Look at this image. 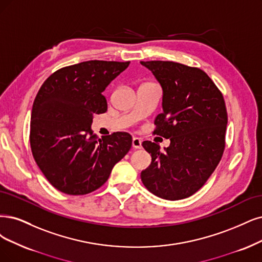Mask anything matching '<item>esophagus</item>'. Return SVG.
Masks as SVG:
<instances>
[{
  "label": "esophagus",
  "mask_w": 262,
  "mask_h": 262,
  "mask_svg": "<svg viewBox=\"0 0 262 262\" xmlns=\"http://www.w3.org/2000/svg\"><path fill=\"white\" fill-rule=\"evenodd\" d=\"M141 143H142L141 139H139V138H137V137L133 138V148H134V149H140V148L142 147Z\"/></svg>",
  "instance_id": "1"
}]
</instances>
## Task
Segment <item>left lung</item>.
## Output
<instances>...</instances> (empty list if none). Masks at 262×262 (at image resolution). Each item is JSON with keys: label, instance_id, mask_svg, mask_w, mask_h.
Segmentation results:
<instances>
[{"label": "left lung", "instance_id": "left-lung-1", "mask_svg": "<svg viewBox=\"0 0 262 262\" xmlns=\"http://www.w3.org/2000/svg\"><path fill=\"white\" fill-rule=\"evenodd\" d=\"M140 63L163 89V112L154 120L153 135L170 139L164 151L156 142H142L152 162L141 171V181L161 199L189 198L205 185L224 154L228 123L224 96L200 68L162 60Z\"/></svg>", "mask_w": 262, "mask_h": 262}]
</instances>
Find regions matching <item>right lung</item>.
<instances>
[{
  "label": "right lung",
  "mask_w": 262,
  "mask_h": 262,
  "mask_svg": "<svg viewBox=\"0 0 262 262\" xmlns=\"http://www.w3.org/2000/svg\"><path fill=\"white\" fill-rule=\"evenodd\" d=\"M130 61L90 60L63 67L47 77L32 106L30 146L45 178L60 192L84 195L108 180L132 148L128 133L98 138L93 115L108 109L103 91Z\"/></svg>",
  "instance_id": "add662e5"
}]
</instances>
